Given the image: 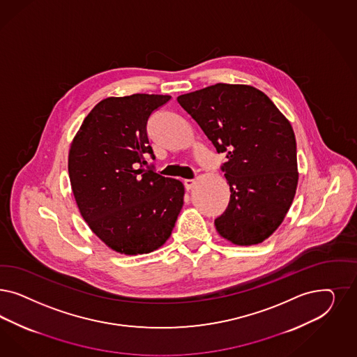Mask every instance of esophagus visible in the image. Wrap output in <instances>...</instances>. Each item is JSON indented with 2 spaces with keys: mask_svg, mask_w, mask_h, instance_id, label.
<instances>
[{
  "mask_svg": "<svg viewBox=\"0 0 357 357\" xmlns=\"http://www.w3.org/2000/svg\"><path fill=\"white\" fill-rule=\"evenodd\" d=\"M184 185L186 190H190L196 185V180H184Z\"/></svg>",
  "mask_w": 357,
  "mask_h": 357,
  "instance_id": "34e87169",
  "label": "esophagus"
}]
</instances>
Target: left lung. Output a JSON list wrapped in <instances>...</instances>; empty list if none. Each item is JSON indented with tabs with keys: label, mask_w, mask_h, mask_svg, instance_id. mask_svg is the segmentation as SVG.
<instances>
[{
	"label": "left lung",
	"mask_w": 357,
	"mask_h": 357,
	"mask_svg": "<svg viewBox=\"0 0 357 357\" xmlns=\"http://www.w3.org/2000/svg\"><path fill=\"white\" fill-rule=\"evenodd\" d=\"M218 152L230 202L215 219L227 242L268 239L288 214L298 184L297 143L288 118L265 93L244 84H215L177 97Z\"/></svg>",
	"instance_id": "1"
}]
</instances>
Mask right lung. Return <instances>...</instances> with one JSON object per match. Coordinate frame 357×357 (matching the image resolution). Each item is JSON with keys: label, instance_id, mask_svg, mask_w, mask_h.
I'll return each mask as SVG.
<instances>
[{"label": "right lung", "instance_id": "obj_1", "mask_svg": "<svg viewBox=\"0 0 357 357\" xmlns=\"http://www.w3.org/2000/svg\"><path fill=\"white\" fill-rule=\"evenodd\" d=\"M172 97H107L85 116L70 143L69 181L89 229L123 255L150 253L172 234L184 205V185L142 168L147 122Z\"/></svg>", "mask_w": 357, "mask_h": 357}]
</instances>
